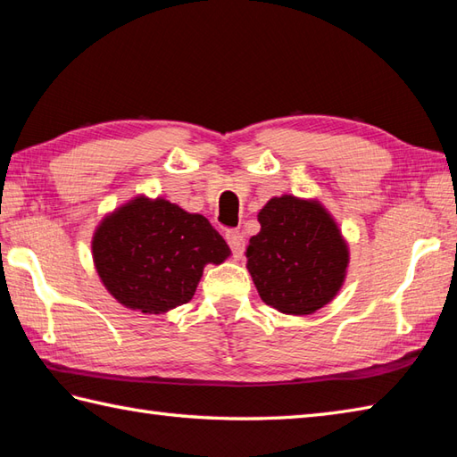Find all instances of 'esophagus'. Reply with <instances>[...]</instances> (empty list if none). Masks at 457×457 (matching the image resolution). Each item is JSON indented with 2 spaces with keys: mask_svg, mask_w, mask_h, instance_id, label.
Instances as JSON below:
<instances>
[{
  "mask_svg": "<svg viewBox=\"0 0 457 457\" xmlns=\"http://www.w3.org/2000/svg\"><path fill=\"white\" fill-rule=\"evenodd\" d=\"M226 239H228L231 251H234V255L241 257V253H244V249H245L244 234H241V231H237V229H229L226 234Z\"/></svg>",
  "mask_w": 457,
  "mask_h": 457,
  "instance_id": "esophagus-1",
  "label": "esophagus"
}]
</instances>
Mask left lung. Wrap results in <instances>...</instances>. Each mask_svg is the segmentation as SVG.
Listing matches in <instances>:
<instances>
[{"instance_id":"1","label":"left lung","mask_w":457,"mask_h":457,"mask_svg":"<svg viewBox=\"0 0 457 457\" xmlns=\"http://www.w3.org/2000/svg\"><path fill=\"white\" fill-rule=\"evenodd\" d=\"M257 220L247 269L261 300L295 316L326 306L344 285L349 251L322 204L285 194L270 198Z\"/></svg>"}]
</instances>
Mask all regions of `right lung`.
Masks as SVG:
<instances>
[{
	"instance_id": "right-lung-1",
	"label": "right lung",
	"mask_w": 457,
	"mask_h": 457,
	"mask_svg": "<svg viewBox=\"0 0 457 457\" xmlns=\"http://www.w3.org/2000/svg\"><path fill=\"white\" fill-rule=\"evenodd\" d=\"M92 253L104 287L120 304L162 314L187 304L204 267L223 263L231 251L200 213L139 196L102 220Z\"/></svg>"
}]
</instances>
